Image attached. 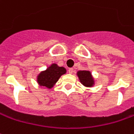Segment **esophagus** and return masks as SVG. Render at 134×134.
<instances>
[{
	"label": "esophagus",
	"mask_w": 134,
	"mask_h": 134,
	"mask_svg": "<svg viewBox=\"0 0 134 134\" xmlns=\"http://www.w3.org/2000/svg\"><path fill=\"white\" fill-rule=\"evenodd\" d=\"M69 73L71 74H72L74 73V69H72V68H70V69H69Z\"/></svg>",
	"instance_id": "34e87169"
}]
</instances>
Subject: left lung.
Listing matches in <instances>:
<instances>
[{
  "label": "left lung",
  "mask_w": 134,
  "mask_h": 134,
  "mask_svg": "<svg viewBox=\"0 0 134 134\" xmlns=\"http://www.w3.org/2000/svg\"><path fill=\"white\" fill-rule=\"evenodd\" d=\"M79 80L82 85L86 88H91L95 86V80L92 74L88 70H80L77 72Z\"/></svg>",
  "instance_id": "obj_1"
}]
</instances>
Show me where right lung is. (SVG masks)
<instances>
[{"mask_svg":"<svg viewBox=\"0 0 134 134\" xmlns=\"http://www.w3.org/2000/svg\"><path fill=\"white\" fill-rule=\"evenodd\" d=\"M66 69L59 66L57 63H52L47 69L41 71L37 76V82L40 86L47 89H52L62 75L66 74Z\"/></svg>","mask_w":134,"mask_h":134,"instance_id":"right-lung-1","label":"right lung"}]
</instances>
